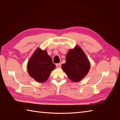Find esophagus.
<instances>
[{
    "instance_id": "obj_1",
    "label": "esophagus",
    "mask_w": 120,
    "mask_h": 120,
    "mask_svg": "<svg viewBox=\"0 0 120 120\" xmlns=\"http://www.w3.org/2000/svg\"><path fill=\"white\" fill-rule=\"evenodd\" d=\"M56 67L57 68H60L61 67V63H57V64H56Z\"/></svg>"
}]
</instances>
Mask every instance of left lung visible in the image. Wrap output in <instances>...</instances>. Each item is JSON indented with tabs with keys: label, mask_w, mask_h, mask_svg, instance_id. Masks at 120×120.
Returning a JSON list of instances; mask_svg holds the SVG:
<instances>
[{
	"label": "left lung",
	"mask_w": 120,
	"mask_h": 120,
	"mask_svg": "<svg viewBox=\"0 0 120 120\" xmlns=\"http://www.w3.org/2000/svg\"><path fill=\"white\" fill-rule=\"evenodd\" d=\"M65 61L66 62L61 65L62 69L69 79L73 82L80 81L90 71V61L79 46L70 49Z\"/></svg>",
	"instance_id": "obj_1"
}]
</instances>
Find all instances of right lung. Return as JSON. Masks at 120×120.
<instances>
[{
  "label": "right lung",
  "instance_id": "right-lung-1",
  "mask_svg": "<svg viewBox=\"0 0 120 120\" xmlns=\"http://www.w3.org/2000/svg\"><path fill=\"white\" fill-rule=\"evenodd\" d=\"M52 59L46 50L37 48L27 62V69L30 75L39 83L47 80L51 71L55 69Z\"/></svg>",
  "mask_w": 120,
  "mask_h": 120
}]
</instances>
